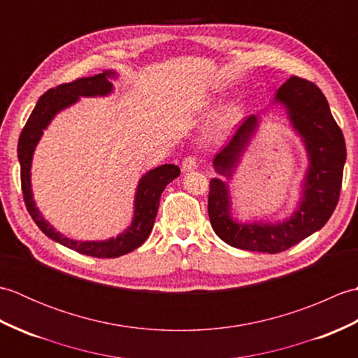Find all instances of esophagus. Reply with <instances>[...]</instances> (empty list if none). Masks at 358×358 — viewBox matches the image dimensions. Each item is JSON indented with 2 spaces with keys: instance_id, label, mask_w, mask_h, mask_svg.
I'll return each mask as SVG.
<instances>
[{
  "instance_id": "esophagus-1",
  "label": "esophagus",
  "mask_w": 358,
  "mask_h": 358,
  "mask_svg": "<svg viewBox=\"0 0 358 358\" xmlns=\"http://www.w3.org/2000/svg\"><path fill=\"white\" fill-rule=\"evenodd\" d=\"M196 166H199V163H196V158L195 157H186L183 159V163H181V171L183 172H192L196 169Z\"/></svg>"
}]
</instances>
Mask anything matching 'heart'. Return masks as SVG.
<instances>
[{
    "mask_svg": "<svg viewBox=\"0 0 358 358\" xmlns=\"http://www.w3.org/2000/svg\"><path fill=\"white\" fill-rule=\"evenodd\" d=\"M243 115H245V112H243V108L238 103H226L224 106H222V109L215 113V117L212 118L209 126L206 127L204 138L210 143L224 140L226 136L240 124Z\"/></svg>",
    "mask_w": 358,
    "mask_h": 358,
    "instance_id": "b5f03b06",
    "label": "heart"
}]
</instances>
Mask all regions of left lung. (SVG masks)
<instances>
[{"mask_svg": "<svg viewBox=\"0 0 358 358\" xmlns=\"http://www.w3.org/2000/svg\"><path fill=\"white\" fill-rule=\"evenodd\" d=\"M271 106H280L287 123L300 136L306 152L305 171L292 212L277 222L243 220L234 214L229 183L212 178L209 183L208 212L212 229L229 246L277 254L320 231L338 203L346 162L345 138L334 120L328 100L314 83L292 77L273 95ZM269 106V108H271ZM250 115L240 126L227 146L215 155L214 171L228 181L234 180L243 157L262 124V115Z\"/></svg>", "mask_w": 358, "mask_h": 358, "instance_id": "obj_1", "label": "left lung"}]
</instances>
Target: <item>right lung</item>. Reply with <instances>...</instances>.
Segmentation results:
<instances>
[{
  "mask_svg": "<svg viewBox=\"0 0 358 358\" xmlns=\"http://www.w3.org/2000/svg\"><path fill=\"white\" fill-rule=\"evenodd\" d=\"M118 78L115 71H103V73L94 77L80 78L67 85L49 89L40 100L36 101L35 109L30 113L27 123L22 129L18 141V162L21 166V187L24 195V203L30 217L34 218L36 226L44 235L53 241L83 255L96 258H115L132 252L134 249L141 246L148 240L152 227L155 223L159 196L164 187L180 175V167L175 164H162L141 175L134 196V215L132 222L117 237L108 240H75L66 237L57 231L48 220L43 217L40 209L36 208L32 191V162L35 149L40 143L45 129L49 127L52 120L59 112L77 104L80 98H96L109 96L113 92V81Z\"/></svg>",
  "mask_w": 358,
  "mask_h": 358,
  "instance_id": "add662e5",
  "label": "right lung"
}]
</instances>
